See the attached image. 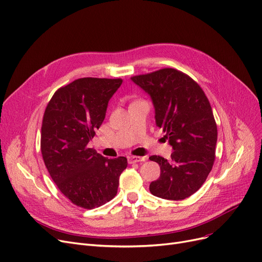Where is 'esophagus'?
<instances>
[{
    "mask_svg": "<svg viewBox=\"0 0 262 262\" xmlns=\"http://www.w3.org/2000/svg\"><path fill=\"white\" fill-rule=\"evenodd\" d=\"M144 158H141V157H134V156H130L128 157V163L129 164H134V163H139V162H143Z\"/></svg>",
    "mask_w": 262,
    "mask_h": 262,
    "instance_id": "esophagus-1",
    "label": "esophagus"
}]
</instances>
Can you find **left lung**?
Segmentation results:
<instances>
[{"instance_id": "8db88e82", "label": "left lung", "mask_w": 262, "mask_h": 262, "mask_svg": "<svg viewBox=\"0 0 262 262\" xmlns=\"http://www.w3.org/2000/svg\"><path fill=\"white\" fill-rule=\"evenodd\" d=\"M132 80L151 96L157 125L173 150L169 161L160 156L149 158L161 168L159 179L150 183V192L166 200H185L203 186L216 158L218 132L209 100L192 77L172 68Z\"/></svg>"}]
</instances>
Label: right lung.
<instances>
[{
	"mask_svg": "<svg viewBox=\"0 0 262 262\" xmlns=\"http://www.w3.org/2000/svg\"><path fill=\"white\" fill-rule=\"evenodd\" d=\"M122 79L82 77L58 89L48 101L41 128V152L57 188L72 204L93 209L118 193L127 159H106L89 148Z\"/></svg>",
	"mask_w": 262,
	"mask_h": 262,
	"instance_id": "add662e5",
	"label": "right lung"
}]
</instances>
